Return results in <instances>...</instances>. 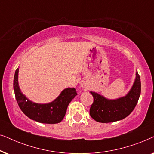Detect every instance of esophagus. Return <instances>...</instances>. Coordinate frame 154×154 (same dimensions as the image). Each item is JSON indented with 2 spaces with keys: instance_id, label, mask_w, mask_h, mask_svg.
Segmentation results:
<instances>
[{
  "instance_id": "1",
  "label": "esophagus",
  "mask_w": 154,
  "mask_h": 154,
  "mask_svg": "<svg viewBox=\"0 0 154 154\" xmlns=\"http://www.w3.org/2000/svg\"><path fill=\"white\" fill-rule=\"evenodd\" d=\"M81 87L82 88H85V85H84L83 83H81Z\"/></svg>"
}]
</instances>
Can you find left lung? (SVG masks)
I'll use <instances>...</instances> for the list:
<instances>
[{"label":"left lung","mask_w":154,"mask_h":154,"mask_svg":"<svg viewBox=\"0 0 154 154\" xmlns=\"http://www.w3.org/2000/svg\"><path fill=\"white\" fill-rule=\"evenodd\" d=\"M129 92L125 96L111 100L96 92L90 91L94 102L90 114L100 123H111L123 120L129 116L137 105L141 93V81L138 72Z\"/></svg>","instance_id":"8db88e82"}]
</instances>
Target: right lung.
I'll return each mask as SVG.
<instances>
[{
  "instance_id": "add662e5",
  "label": "right lung",
  "mask_w": 154,
  "mask_h": 154,
  "mask_svg": "<svg viewBox=\"0 0 154 154\" xmlns=\"http://www.w3.org/2000/svg\"><path fill=\"white\" fill-rule=\"evenodd\" d=\"M19 68L15 71L13 88L16 100L22 112L33 121L41 123L55 124L60 123L64 119L69 103L77 95L74 88L63 90L57 97L52 102L39 104L29 100L22 93L18 82Z\"/></svg>"
}]
</instances>
